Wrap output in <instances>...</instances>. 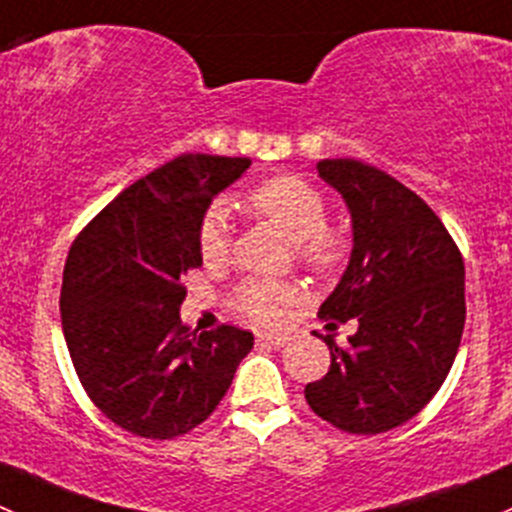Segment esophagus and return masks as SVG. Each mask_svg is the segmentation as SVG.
I'll return each mask as SVG.
<instances>
[{
	"label": "esophagus",
	"instance_id": "esophagus-1",
	"mask_svg": "<svg viewBox=\"0 0 512 512\" xmlns=\"http://www.w3.org/2000/svg\"><path fill=\"white\" fill-rule=\"evenodd\" d=\"M256 342L266 344V347H284V344L289 342V337H284V334H259Z\"/></svg>",
	"mask_w": 512,
	"mask_h": 512
}]
</instances>
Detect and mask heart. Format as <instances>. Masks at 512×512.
I'll return each instance as SVG.
<instances>
[{"instance_id": "1", "label": "heart", "mask_w": 512, "mask_h": 512, "mask_svg": "<svg viewBox=\"0 0 512 512\" xmlns=\"http://www.w3.org/2000/svg\"><path fill=\"white\" fill-rule=\"evenodd\" d=\"M248 206L274 223L289 241L296 243V253L309 269L329 274L347 256V238L326 223L324 196L294 175H281L261 183L248 193ZM231 226L226 208L213 206L203 216L198 228V251L206 266H221L228 256ZM296 291L289 284L269 279L243 281L233 294V306L253 324L274 326L286 316Z\"/></svg>"}]
</instances>
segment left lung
<instances>
[{
  "label": "left lung",
  "instance_id": "left-lung-1",
  "mask_svg": "<svg viewBox=\"0 0 512 512\" xmlns=\"http://www.w3.org/2000/svg\"><path fill=\"white\" fill-rule=\"evenodd\" d=\"M316 173L352 216V256L319 316L359 326L349 347L321 337L332 367L304 394L339 430L379 435L412 420L445 382L465 326V264L435 211L384 170L337 158Z\"/></svg>",
  "mask_w": 512,
  "mask_h": 512
}]
</instances>
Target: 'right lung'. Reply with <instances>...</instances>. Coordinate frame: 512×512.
Returning a JSON list of instances; mask_svg holds the SVG:
<instances>
[{
	"label": "right lung",
	"mask_w": 512,
	"mask_h": 512,
	"mask_svg": "<svg viewBox=\"0 0 512 512\" xmlns=\"http://www.w3.org/2000/svg\"><path fill=\"white\" fill-rule=\"evenodd\" d=\"M248 158L180 155L125 188L75 238L62 274V334L97 410L148 440L186 435L228 392L253 334L180 321V276L203 264L208 206Z\"/></svg>",
	"instance_id": "add662e5"
}]
</instances>
